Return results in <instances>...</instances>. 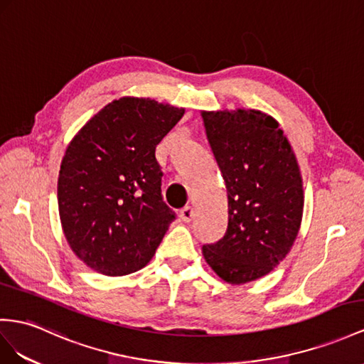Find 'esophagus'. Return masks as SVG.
Listing matches in <instances>:
<instances>
[{"label": "esophagus", "instance_id": "1", "mask_svg": "<svg viewBox=\"0 0 364 364\" xmlns=\"http://www.w3.org/2000/svg\"><path fill=\"white\" fill-rule=\"evenodd\" d=\"M193 217H195V210H193L192 206H184V208L180 210V218H181L184 223L192 221Z\"/></svg>", "mask_w": 364, "mask_h": 364}]
</instances>
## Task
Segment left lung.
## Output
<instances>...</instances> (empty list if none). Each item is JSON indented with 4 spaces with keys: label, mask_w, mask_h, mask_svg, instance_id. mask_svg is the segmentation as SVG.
Segmentation results:
<instances>
[{
    "label": "left lung",
    "mask_w": 364,
    "mask_h": 364,
    "mask_svg": "<svg viewBox=\"0 0 364 364\" xmlns=\"http://www.w3.org/2000/svg\"><path fill=\"white\" fill-rule=\"evenodd\" d=\"M228 189L225 237L204 245L208 264L230 284L269 274L283 262L303 215V181L278 123L259 110L203 112Z\"/></svg>",
    "instance_id": "1"
}]
</instances>
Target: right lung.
Returning a JSON list of instances; mask_svg holds the SVG:
<instances>
[{"label": "right lung", "mask_w": 364, "mask_h": 364, "mask_svg": "<svg viewBox=\"0 0 364 364\" xmlns=\"http://www.w3.org/2000/svg\"><path fill=\"white\" fill-rule=\"evenodd\" d=\"M184 109L149 98L112 101L72 139L61 161L64 235L93 271L127 275L154 257L175 212L163 201L156 144Z\"/></svg>", "instance_id": "add662e5"}]
</instances>
